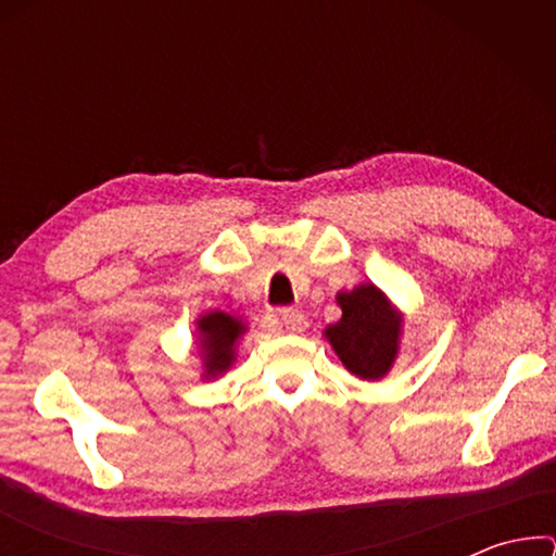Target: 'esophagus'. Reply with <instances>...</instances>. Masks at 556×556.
I'll use <instances>...</instances> for the list:
<instances>
[{
    "label": "esophagus",
    "instance_id": "34e87169",
    "mask_svg": "<svg viewBox=\"0 0 556 556\" xmlns=\"http://www.w3.org/2000/svg\"><path fill=\"white\" fill-rule=\"evenodd\" d=\"M279 324H281V328H285L287 333H301V331H306V326H308L306 316L301 314V312H296V308H281V312H279Z\"/></svg>",
    "mask_w": 556,
    "mask_h": 556
}]
</instances>
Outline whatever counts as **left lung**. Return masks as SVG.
I'll use <instances>...</instances> for the list:
<instances>
[{"instance_id": "8db88e82", "label": "left lung", "mask_w": 556, "mask_h": 556, "mask_svg": "<svg viewBox=\"0 0 556 556\" xmlns=\"http://www.w3.org/2000/svg\"><path fill=\"white\" fill-rule=\"evenodd\" d=\"M341 321L326 326L324 338L348 372L361 380H382L400 355L404 314L372 281L338 291Z\"/></svg>"}]
</instances>
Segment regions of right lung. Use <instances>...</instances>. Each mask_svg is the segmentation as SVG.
<instances>
[{
    "label": "right lung",
    "mask_w": 556,
    "mask_h": 556,
    "mask_svg": "<svg viewBox=\"0 0 556 556\" xmlns=\"http://www.w3.org/2000/svg\"><path fill=\"white\" fill-rule=\"evenodd\" d=\"M248 333V324L240 316L220 312H205L195 318V345L203 363V380H215L228 372L238 361V343Z\"/></svg>",
    "instance_id": "1"
}]
</instances>
